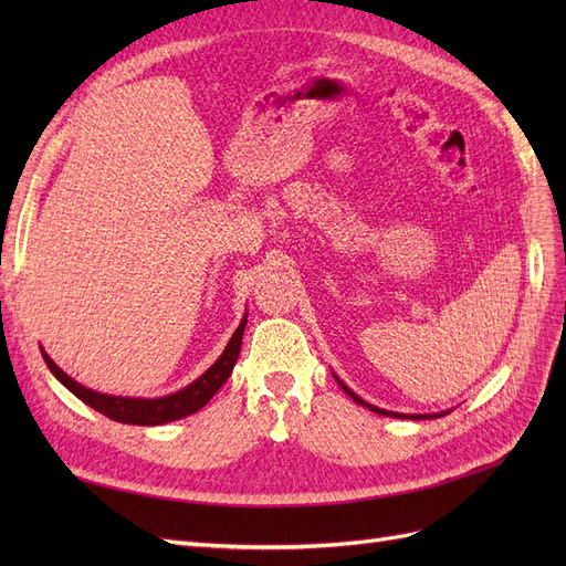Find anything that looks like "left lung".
<instances>
[{
  "label": "left lung",
  "mask_w": 566,
  "mask_h": 566,
  "mask_svg": "<svg viewBox=\"0 0 566 566\" xmlns=\"http://www.w3.org/2000/svg\"><path fill=\"white\" fill-rule=\"evenodd\" d=\"M335 380L339 382V387L345 389V391L349 394V397H352L356 403H361V406L370 408L373 413H380V416H387V418H410V420H427V418H441V416H447V413H449V410H443V413H432V416H430V413H418V416H416V413H413V416H406V413H394V410H382V408H378V406H370V403H366L361 397H356V394H354V391H352V389H349L345 382H342L339 378H335Z\"/></svg>",
  "instance_id": "1"
}]
</instances>
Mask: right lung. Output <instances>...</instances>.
<instances>
[{"label": "right lung", "mask_w": 566, "mask_h": 566, "mask_svg": "<svg viewBox=\"0 0 566 566\" xmlns=\"http://www.w3.org/2000/svg\"><path fill=\"white\" fill-rule=\"evenodd\" d=\"M248 323V314L243 316L241 325H238L235 333L231 335L227 349L221 352L217 361L205 370L198 380H193L188 387L167 394V397L160 399H132V397H111V394H101L94 389L82 387L75 382L71 375H65L54 361H51L49 354L42 349L44 364L49 370L56 375V380L71 389L80 401L92 406L98 413H104L106 418L115 422H125V424H165L179 418H186L200 410L205 403H208L219 387L229 380V375L238 361V354H241V342H243V331Z\"/></svg>", "instance_id": "1"}]
</instances>
